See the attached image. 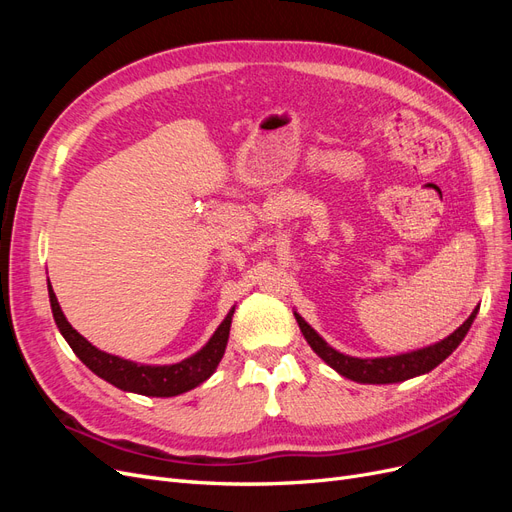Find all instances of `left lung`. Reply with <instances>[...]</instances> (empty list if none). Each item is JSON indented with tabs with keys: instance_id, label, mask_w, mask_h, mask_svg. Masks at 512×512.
<instances>
[{
	"instance_id": "1",
	"label": "left lung",
	"mask_w": 512,
	"mask_h": 512,
	"mask_svg": "<svg viewBox=\"0 0 512 512\" xmlns=\"http://www.w3.org/2000/svg\"><path fill=\"white\" fill-rule=\"evenodd\" d=\"M478 314V307L470 314V318L461 324L457 331H453L442 342L425 346L421 350L406 352V354H395V356H378V359H359V356H350L331 348L324 339L309 327V324L294 312V318L299 322V329L307 344L320 356V359L333 367L337 374L344 378H350L361 384H393V382H404L414 376H423L433 367H438L446 356H451L453 350L463 342V337L468 335L472 322Z\"/></svg>"
}]
</instances>
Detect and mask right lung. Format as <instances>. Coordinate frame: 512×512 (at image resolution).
Instances as JSON below:
<instances>
[{"label":"right lung","instance_id":"add662e5","mask_svg":"<svg viewBox=\"0 0 512 512\" xmlns=\"http://www.w3.org/2000/svg\"><path fill=\"white\" fill-rule=\"evenodd\" d=\"M49 299H51V309H53L57 329L61 335H64L74 354L79 356V359L94 371L96 376H100L108 384L117 386L121 391L147 395V397H175L185 391L196 389L198 384H203L207 378H211L215 367L220 365L224 356L232 314H235V307H232L228 316L222 320L220 327L211 335L209 342L196 354L188 356V359L173 365H145V363H134L128 359H121V356L102 352L94 344H89L87 339L79 331L72 329V324L66 320L51 286H49Z\"/></svg>","mask_w":512,"mask_h":512}]
</instances>
